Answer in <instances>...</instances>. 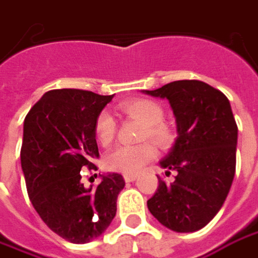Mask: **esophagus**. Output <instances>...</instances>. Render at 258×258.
<instances>
[{"label": "esophagus", "mask_w": 258, "mask_h": 258, "mask_svg": "<svg viewBox=\"0 0 258 258\" xmlns=\"http://www.w3.org/2000/svg\"><path fill=\"white\" fill-rule=\"evenodd\" d=\"M136 177H138L136 174H125V175H123V178H125L126 182H132V181L136 180Z\"/></svg>", "instance_id": "esophagus-1"}]
</instances>
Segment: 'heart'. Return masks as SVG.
<instances>
[{"instance_id":"obj_1","label":"heart","mask_w":258,"mask_h":258,"mask_svg":"<svg viewBox=\"0 0 258 258\" xmlns=\"http://www.w3.org/2000/svg\"><path fill=\"white\" fill-rule=\"evenodd\" d=\"M120 109L127 116L145 123L143 139H150L161 149L168 147L174 140V132L167 125L164 109L159 102L147 98H136L120 104ZM95 135L101 145L108 146L116 135V120L108 111L99 112L95 120ZM156 157V150L150 143L139 146H119L105 159V166L111 171L122 174H138Z\"/></svg>"}]
</instances>
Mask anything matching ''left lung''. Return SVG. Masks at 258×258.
I'll list each match as a JSON object with an SVG mask.
<instances>
[{"label":"left lung","mask_w":258,"mask_h":258,"mask_svg":"<svg viewBox=\"0 0 258 258\" xmlns=\"http://www.w3.org/2000/svg\"><path fill=\"white\" fill-rule=\"evenodd\" d=\"M167 98L177 140L160 166L177 171L171 184L159 178L147 201L150 214L174 232L200 230L223 205L236 171L237 125L226 95L198 80H180L147 91Z\"/></svg>","instance_id":"obj_1"}]
</instances>
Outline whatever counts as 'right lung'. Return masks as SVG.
Here are the masks:
<instances>
[{"mask_svg": "<svg viewBox=\"0 0 258 258\" xmlns=\"http://www.w3.org/2000/svg\"><path fill=\"white\" fill-rule=\"evenodd\" d=\"M112 98L76 88L51 90L24 122L21 166L29 200L49 229L76 244L105 232L125 186L118 173L102 175L95 188L81 182L83 171L97 170L95 120Z\"/></svg>", "mask_w": 258, "mask_h": 258, "instance_id": "1", "label": "right lung"}]
</instances>
